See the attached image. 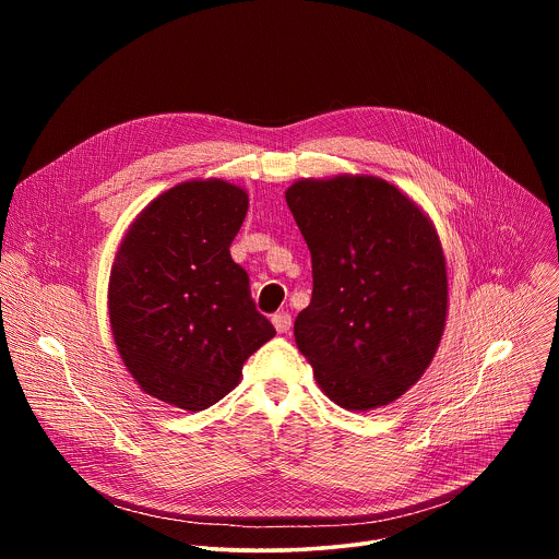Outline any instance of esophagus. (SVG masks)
<instances>
[{
    "mask_svg": "<svg viewBox=\"0 0 559 559\" xmlns=\"http://www.w3.org/2000/svg\"><path fill=\"white\" fill-rule=\"evenodd\" d=\"M272 323H274V328H276L278 334H287V332L292 330V316H289L287 311H276V313L272 316Z\"/></svg>",
    "mask_w": 559,
    "mask_h": 559,
    "instance_id": "1",
    "label": "esophagus"
}]
</instances>
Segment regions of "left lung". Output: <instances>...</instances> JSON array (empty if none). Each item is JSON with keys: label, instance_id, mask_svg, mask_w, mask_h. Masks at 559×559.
<instances>
[{"label": "left lung", "instance_id": "obj_1", "mask_svg": "<svg viewBox=\"0 0 559 559\" xmlns=\"http://www.w3.org/2000/svg\"><path fill=\"white\" fill-rule=\"evenodd\" d=\"M287 205L311 254V300L294 338L336 405L367 412L429 367L447 321V270L431 221L376 177L296 181Z\"/></svg>", "mask_w": 559, "mask_h": 559}]
</instances>
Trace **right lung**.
<instances>
[{
    "instance_id": "right-lung-1",
    "label": "right lung",
    "mask_w": 559,
    "mask_h": 559,
    "mask_svg": "<svg viewBox=\"0 0 559 559\" xmlns=\"http://www.w3.org/2000/svg\"><path fill=\"white\" fill-rule=\"evenodd\" d=\"M248 194L188 181L152 201L126 234L110 276V325L139 386L186 412L225 397L276 330L257 309L229 246Z\"/></svg>"
}]
</instances>
